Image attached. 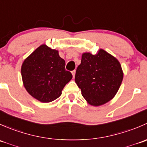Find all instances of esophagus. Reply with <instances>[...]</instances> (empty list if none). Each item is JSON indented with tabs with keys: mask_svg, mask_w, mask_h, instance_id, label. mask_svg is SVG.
<instances>
[{
	"mask_svg": "<svg viewBox=\"0 0 147 147\" xmlns=\"http://www.w3.org/2000/svg\"><path fill=\"white\" fill-rule=\"evenodd\" d=\"M75 72H76L75 69V70L72 71V77H73V78H75Z\"/></svg>",
	"mask_w": 147,
	"mask_h": 147,
	"instance_id": "34e87169",
	"label": "esophagus"
}]
</instances>
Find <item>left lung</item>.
<instances>
[{"label": "left lung", "mask_w": 147, "mask_h": 147, "mask_svg": "<svg viewBox=\"0 0 147 147\" xmlns=\"http://www.w3.org/2000/svg\"><path fill=\"white\" fill-rule=\"evenodd\" d=\"M122 79L119 61L102 49L95 55L82 54L75 77L83 97L93 106H100L112 100Z\"/></svg>", "instance_id": "8db88e82"}]
</instances>
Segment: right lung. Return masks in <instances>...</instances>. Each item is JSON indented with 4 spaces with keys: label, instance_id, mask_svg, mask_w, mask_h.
<instances>
[{
    "label": "right lung",
    "instance_id": "1",
    "mask_svg": "<svg viewBox=\"0 0 147 147\" xmlns=\"http://www.w3.org/2000/svg\"><path fill=\"white\" fill-rule=\"evenodd\" d=\"M65 61L58 51L42 45L23 62L21 75L24 87L32 97L42 102L58 98L72 78L65 69Z\"/></svg>",
    "mask_w": 147,
    "mask_h": 147
}]
</instances>
